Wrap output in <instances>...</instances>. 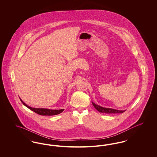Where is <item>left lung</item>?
<instances>
[{"label": "left lung", "mask_w": 157, "mask_h": 157, "mask_svg": "<svg viewBox=\"0 0 157 157\" xmlns=\"http://www.w3.org/2000/svg\"><path fill=\"white\" fill-rule=\"evenodd\" d=\"M92 105L95 107V108L98 111L101 113H122L125 112L126 110H118L112 108H108L101 106L98 105H97L93 102H92Z\"/></svg>", "instance_id": "left-lung-1"}]
</instances>
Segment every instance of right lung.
Segmentation results:
<instances>
[{
  "mask_svg": "<svg viewBox=\"0 0 157 157\" xmlns=\"http://www.w3.org/2000/svg\"><path fill=\"white\" fill-rule=\"evenodd\" d=\"M20 98V100L21 101V102H22L23 104L25 106H26L27 108H28L29 109H30V110H32V111L36 113L37 114L40 115H58L61 112H63L64 111L63 109H46V108H32L29 106H28V105L26 104L25 102H23L22 100Z\"/></svg>",
  "mask_w": 157,
  "mask_h": 157,
  "instance_id": "right-lung-1",
  "label": "right lung"
}]
</instances>
